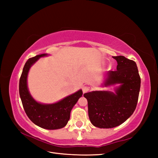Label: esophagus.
I'll list each match as a JSON object with an SVG mask.
<instances>
[{
    "mask_svg": "<svg viewBox=\"0 0 158 158\" xmlns=\"http://www.w3.org/2000/svg\"><path fill=\"white\" fill-rule=\"evenodd\" d=\"M82 90H83V93H84L89 92L90 90V87L87 86V85H84V86L82 87Z\"/></svg>",
    "mask_w": 158,
    "mask_h": 158,
    "instance_id": "esophagus-1",
    "label": "esophagus"
}]
</instances>
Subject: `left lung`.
Returning a JSON list of instances; mask_svg holds the SVG:
<instances>
[{"label":"left lung","instance_id":"left-lung-1","mask_svg":"<svg viewBox=\"0 0 158 158\" xmlns=\"http://www.w3.org/2000/svg\"><path fill=\"white\" fill-rule=\"evenodd\" d=\"M116 70L109 71L105 85H121L116 93L93 91L84 94L87 99L91 123L100 128H112L126 121L135 111L139 94L141 78L137 64L123 56H113Z\"/></svg>","mask_w":158,"mask_h":158}]
</instances>
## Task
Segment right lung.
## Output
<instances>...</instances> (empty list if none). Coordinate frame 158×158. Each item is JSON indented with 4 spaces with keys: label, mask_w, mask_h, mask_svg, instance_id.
Here are the masks:
<instances>
[{
    "label": "right lung",
    "mask_w": 158,
    "mask_h": 158,
    "mask_svg": "<svg viewBox=\"0 0 158 158\" xmlns=\"http://www.w3.org/2000/svg\"><path fill=\"white\" fill-rule=\"evenodd\" d=\"M44 56L47 54L37 55L26 61L19 79V95L26 114L33 123L44 129H60L68 123L72 109L81 97L83 92L79 90L52 105H43L35 100L28 92L27 76L31 65Z\"/></svg>",
    "instance_id": "right-lung-1"
}]
</instances>
